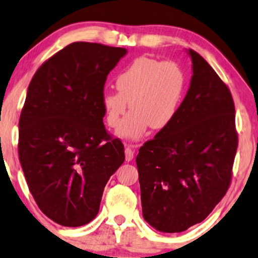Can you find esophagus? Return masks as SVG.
<instances>
[{
  "instance_id": "34e87169",
  "label": "esophagus",
  "mask_w": 258,
  "mask_h": 258,
  "mask_svg": "<svg viewBox=\"0 0 258 258\" xmlns=\"http://www.w3.org/2000/svg\"><path fill=\"white\" fill-rule=\"evenodd\" d=\"M133 156H135V152H133V146L126 145L125 146V158H126V161H131L133 159Z\"/></svg>"
}]
</instances>
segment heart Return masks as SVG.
Here are the masks:
<instances>
[{
	"mask_svg": "<svg viewBox=\"0 0 258 258\" xmlns=\"http://www.w3.org/2000/svg\"><path fill=\"white\" fill-rule=\"evenodd\" d=\"M118 91H105L101 107L106 122L115 128L130 107L133 111L120 127L121 138L137 140L151 126L163 130L172 122L185 89V74L172 61L140 56L132 61L115 79Z\"/></svg>",
	"mask_w": 258,
	"mask_h": 258,
	"instance_id": "1",
	"label": "heart"
}]
</instances>
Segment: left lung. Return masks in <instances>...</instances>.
I'll return each mask as SVG.
<instances>
[{
    "label": "left lung",
    "mask_w": 258,
    "mask_h": 258,
    "mask_svg": "<svg viewBox=\"0 0 258 258\" xmlns=\"http://www.w3.org/2000/svg\"><path fill=\"white\" fill-rule=\"evenodd\" d=\"M172 122L139 149L143 217L161 232L204 221L228 191L238 138L229 88L198 53Z\"/></svg>",
    "instance_id": "obj_1"
}]
</instances>
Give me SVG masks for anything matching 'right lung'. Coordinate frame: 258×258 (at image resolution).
<instances>
[{
	"mask_svg": "<svg viewBox=\"0 0 258 258\" xmlns=\"http://www.w3.org/2000/svg\"><path fill=\"white\" fill-rule=\"evenodd\" d=\"M127 49L74 42L36 71L19 122V157L29 191L47 217L63 226L98 215L123 145L102 122L107 75Z\"/></svg>",
	"mask_w": 258,
	"mask_h": 258,
	"instance_id": "1",
	"label": "right lung"
}]
</instances>
